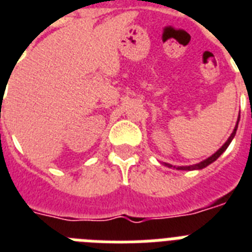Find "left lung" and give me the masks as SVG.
Instances as JSON below:
<instances>
[{
	"mask_svg": "<svg viewBox=\"0 0 252 252\" xmlns=\"http://www.w3.org/2000/svg\"><path fill=\"white\" fill-rule=\"evenodd\" d=\"M238 122H239V119H238ZM238 122H237V126H235L234 130H233V133L230 134V137L227 138V141L225 142V144H223V145L221 146V148H220V149L217 150V152H216L215 154H212V156L209 158H207V159H204V161H201V162H200V163H196V165H193V166H180V167H176V168H178V170H201V168L207 167L208 165H211V163H213V162H215L216 159H217V158H219L220 156H221V154H222L223 152H225V150L227 149V146L230 145L231 140L234 138L235 133H237V128H238ZM166 165H167V163H166ZM167 166H168V167H171V165H167Z\"/></svg>",
	"mask_w": 252,
	"mask_h": 252,
	"instance_id": "obj_1",
	"label": "left lung"
}]
</instances>
